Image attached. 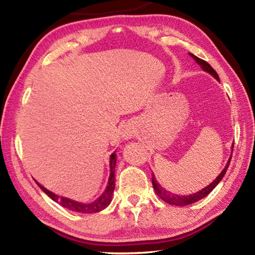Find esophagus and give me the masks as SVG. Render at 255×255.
Segmentation results:
<instances>
[{"label":"esophagus","instance_id":"obj_1","mask_svg":"<svg viewBox=\"0 0 255 255\" xmlns=\"http://www.w3.org/2000/svg\"><path fill=\"white\" fill-rule=\"evenodd\" d=\"M120 133H122V138L124 140H128V139H130L133 135H135V129L132 128L131 125L126 124Z\"/></svg>","mask_w":255,"mask_h":255}]
</instances>
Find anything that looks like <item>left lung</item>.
Listing matches in <instances>:
<instances>
[{"instance_id": "1", "label": "left lung", "mask_w": 255, "mask_h": 255, "mask_svg": "<svg viewBox=\"0 0 255 255\" xmlns=\"http://www.w3.org/2000/svg\"><path fill=\"white\" fill-rule=\"evenodd\" d=\"M189 55L191 56V57L196 60V63L202 68V71L209 73L211 76L215 77V79L217 80V81H219L218 74H217V73H216V71L209 65L208 63L205 62V60L200 59L199 57H197V56H195V55L191 54V53H189ZM233 147H234V144L232 145V150H233ZM232 154H231L230 158H228V161L226 163L225 167H224L223 171L221 172V173H219V175L217 176V178H216L209 185H207V187L199 190V191H197L195 193H191V195H188V196L175 195V193H172L171 191H167V190L164 189L162 185L157 182V180H156V178H155L154 173H152V183H153V188L155 190V192H156V195L159 198H161L162 200L167 202V204L174 205V206L183 207V206H188L190 204H193V202H196V201H199V200L202 199V198H205L206 196H208L209 193L216 188V185H217L223 180L224 175H225L226 171L228 169V166H230V163H231V159H232Z\"/></svg>"}]
</instances>
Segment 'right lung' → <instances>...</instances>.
Wrapping results in <instances>:
<instances>
[{
	"instance_id": "1",
	"label": "right lung",
	"mask_w": 255,
	"mask_h": 255,
	"mask_svg": "<svg viewBox=\"0 0 255 255\" xmlns=\"http://www.w3.org/2000/svg\"><path fill=\"white\" fill-rule=\"evenodd\" d=\"M116 163H117V154L116 152L112 153L110 155V175L109 179H108V183L107 187L105 189V191L102 192V195L97 198L96 200L92 202H89V204H84V202H80L76 200L70 199V198L66 197H60L56 193L49 191L48 189H46L45 187H42L40 183H38L36 181V183L38 184L42 191H44L47 196L51 198L54 201L58 202L60 206H63L64 208H67L72 211H76V213H81V214H93V213H99V211L103 210L107 208L108 206L110 205V202L112 200V195H114V190H115V185H116V178H115V171H116Z\"/></svg>"
}]
</instances>
